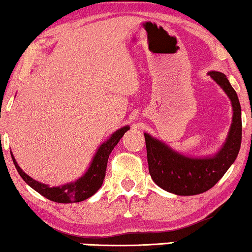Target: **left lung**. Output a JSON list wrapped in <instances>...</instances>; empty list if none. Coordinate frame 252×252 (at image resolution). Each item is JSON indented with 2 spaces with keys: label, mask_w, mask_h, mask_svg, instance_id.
<instances>
[{
  "label": "left lung",
  "mask_w": 252,
  "mask_h": 252,
  "mask_svg": "<svg viewBox=\"0 0 252 252\" xmlns=\"http://www.w3.org/2000/svg\"><path fill=\"white\" fill-rule=\"evenodd\" d=\"M209 74L228 95L234 111L233 124L225 146L215 157L188 158L174 153L149 134H144L151 178L164 190L177 195H197L209 190L223 177L240 151L242 119L239 97L225 74L216 71Z\"/></svg>",
  "instance_id": "1"
}]
</instances>
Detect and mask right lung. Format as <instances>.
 Returning <instances> with one entry per match:
<instances>
[{
    "mask_svg": "<svg viewBox=\"0 0 252 252\" xmlns=\"http://www.w3.org/2000/svg\"><path fill=\"white\" fill-rule=\"evenodd\" d=\"M129 127L125 126L123 128L117 130L116 133H113L111 137L102 144L99 147V149L96 153L93 163L89 167V170L86 172L84 177H81L79 180H77L73 184H68L62 187H48L47 185L40 184L29 177L25 172L22 171V168L18 166L15 158L11 155L13 164L20 174V177L23 178V180L26 182L27 185L31 186L34 190H36L39 194H41L44 197L50 199L53 202L57 203H77L81 202L91 197L95 194L96 191L101 188L105 177V171H106V165H108V158L109 155L111 154L113 148L117 146V143L119 142V140L122 139L124 134L128 130Z\"/></svg>",
    "mask_w": 252,
    "mask_h": 252,
    "instance_id": "1",
    "label": "right lung"
}]
</instances>
